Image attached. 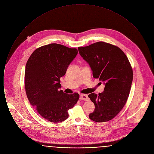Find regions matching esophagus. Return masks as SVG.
Segmentation results:
<instances>
[{
	"instance_id": "esophagus-1",
	"label": "esophagus",
	"mask_w": 154,
	"mask_h": 154,
	"mask_svg": "<svg viewBox=\"0 0 154 154\" xmlns=\"http://www.w3.org/2000/svg\"><path fill=\"white\" fill-rule=\"evenodd\" d=\"M80 99L81 100H85V101H88L89 100L88 95L87 94H81L80 96Z\"/></svg>"
}]
</instances>
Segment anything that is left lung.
<instances>
[{
	"instance_id": "left-lung-1",
	"label": "left lung",
	"mask_w": 154,
	"mask_h": 154,
	"mask_svg": "<svg viewBox=\"0 0 154 154\" xmlns=\"http://www.w3.org/2000/svg\"><path fill=\"white\" fill-rule=\"evenodd\" d=\"M81 56L91 67L93 77L105 84L104 91L88 95L95 106L89 117L104 122L116 117L129 95L133 70L129 60L118 47L103 42L78 48Z\"/></svg>"
}]
</instances>
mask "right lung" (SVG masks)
<instances>
[{"instance_id": "right-lung-1", "label": "right lung", "mask_w": 154, "mask_h": 154, "mask_svg": "<svg viewBox=\"0 0 154 154\" xmlns=\"http://www.w3.org/2000/svg\"><path fill=\"white\" fill-rule=\"evenodd\" d=\"M78 53L76 48L52 43L35 50L25 67V88L30 104L45 119L62 122L69 117L68 110L79 99V94H66L60 78Z\"/></svg>"}]
</instances>
